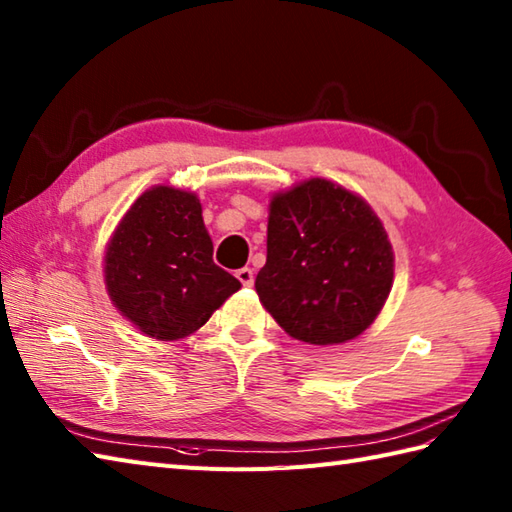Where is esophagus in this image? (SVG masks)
Returning a JSON list of instances; mask_svg holds the SVG:
<instances>
[{"label": "esophagus", "mask_w": 512, "mask_h": 512, "mask_svg": "<svg viewBox=\"0 0 512 512\" xmlns=\"http://www.w3.org/2000/svg\"><path fill=\"white\" fill-rule=\"evenodd\" d=\"M235 277L242 281V286H246V288L253 286V281H255V275H253V270H250V268H239Z\"/></svg>", "instance_id": "esophagus-1"}]
</instances>
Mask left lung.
<instances>
[{
  "instance_id": "left-lung-1",
  "label": "left lung",
  "mask_w": 512,
  "mask_h": 512,
  "mask_svg": "<svg viewBox=\"0 0 512 512\" xmlns=\"http://www.w3.org/2000/svg\"><path fill=\"white\" fill-rule=\"evenodd\" d=\"M255 290L292 339L334 345L374 323L394 281L383 222L356 193L312 178L275 193Z\"/></svg>"
}]
</instances>
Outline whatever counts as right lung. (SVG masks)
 <instances>
[{
  "instance_id": "add662e5",
  "label": "right lung",
  "mask_w": 512,
  "mask_h": 512,
  "mask_svg": "<svg viewBox=\"0 0 512 512\" xmlns=\"http://www.w3.org/2000/svg\"><path fill=\"white\" fill-rule=\"evenodd\" d=\"M105 286L136 328L160 341L200 330L242 284L213 262L198 195L151 187L132 204L105 250Z\"/></svg>"
}]
</instances>
